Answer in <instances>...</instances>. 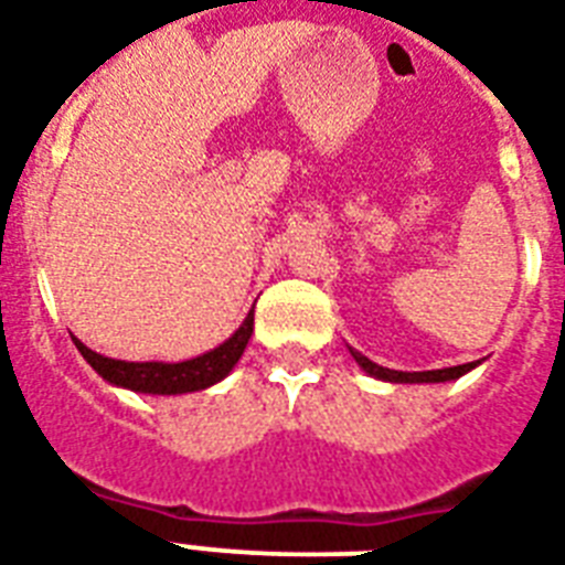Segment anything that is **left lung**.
<instances>
[{"instance_id":"1","label":"left lung","mask_w":565,"mask_h":565,"mask_svg":"<svg viewBox=\"0 0 565 565\" xmlns=\"http://www.w3.org/2000/svg\"><path fill=\"white\" fill-rule=\"evenodd\" d=\"M352 358L358 361L363 372H370L372 377H381V381H393V384H439V381H455V377L466 375L469 370H475L478 363H463V366H448V370H428V372H398V370H384L372 363L370 358H363L361 352H354Z\"/></svg>"}]
</instances>
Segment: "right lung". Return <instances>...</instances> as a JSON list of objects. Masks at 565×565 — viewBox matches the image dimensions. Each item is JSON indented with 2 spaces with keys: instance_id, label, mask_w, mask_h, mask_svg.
Segmentation results:
<instances>
[{
  "instance_id": "add662e5",
  "label": "right lung",
  "mask_w": 565,
  "mask_h": 565,
  "mask_svg": "<svg viewBox=\"0 0 565 565\" xmlns=\"http://www.w3.org/2000/svg\"><path fill=\"white\" fill-rule=\"evenodd\" d=\"M255 331V310H248V317L243 319V326L216 345L213 352L199 354L193 361L181 363H128V361H114L105 354H96L93 349L75 340V349L82 352V358L90 363L93 370L99 372L108 384L126 386L135 393H152V395H179V393H195L204 386H213L216 381L228 375L234 370V363L239 361V354L246 352L248 337Z\"/></svg>"
}]
</instances>
